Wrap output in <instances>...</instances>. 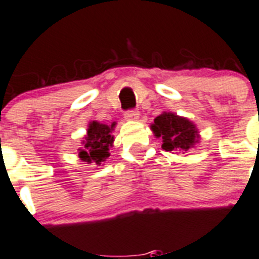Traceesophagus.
I'll return each mask as SVG.
<instances>
[{
	"label": "esophagus",
	"instance_id": "obj_1",
	"mask_svg": "<svg viewBox=\"0 0 259 259\" xmlns=\"http://www.w3.org/2000/svg\"><path fill=\"white\" fill-rule=\"evenodd\" d=\"M139 115H141V113L135 110L126 111V112H125V118L129 120V121H138V120H139Z\"/></svg>",
	"mask_w": 259,
	"mask_h": 259
}]
</instances>
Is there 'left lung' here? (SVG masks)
Listing matches in <instances>:
<instances>
[{"label": "left lung", "instance_id": "obj_1", "mask_svg": "<svg viewBox=\"0 0 259 259\" xmlns=\"http://www.w3.org/2000/svg\"><path fill=\"white\" fill-rule=\"evenodd\" d=\"M151 130L156 138H162V148L166 152H187L194 148L200 135L197 126L189 118L174 112L163 111L154 118Z\"/></svg>", "mask_w": 259, "mask_h": 259}]
</instances>
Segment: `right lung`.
Here are the masks:
<instances>
[{
    "mask_svg": "<svg viewBox=\"0 0 259 259\" xmlns=\"http://www.w3.org/2000/svg\"><path fill=\"white\" fill-rule=\"evenodd\" d=\"M116 122L111 125L101 124L98 121H91L87 129V135L81 141V147L78 149L79 158L87 163H94L102 166L106 159L110 157V148L113 147L112 132Z\"/></svg>",
    "mask_w": 259,
    "mask_h": 259,
    "instance_id": "1",
    "label": "right lung"
}]
</instances>
